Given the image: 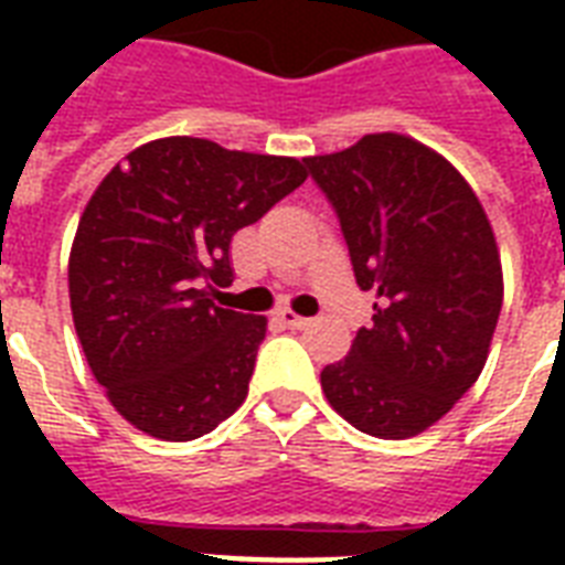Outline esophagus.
I'll return each mask as SVG.
<instances>
[{
    "label": "esophagus",
    "mask_w": 565,
    "mask_h": 565,
    "mask_svg": "<svg viewBox=\"0 0 565 565\" xmlns=\"http://www.w3.org/2000/svg\"><path fill=\"white\" fill-rule=\"evenodd\" d=\"M278 319H281V326L284 328H290V331H301V328L308 326L310 319H305V317H299V313H292V310H278Z\"/></svg>",
    "instance_id": "esophagus-1"
}]
</instances>
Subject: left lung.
Segmentation results:
<instances>
[{
  "label": "left lung",
  "mask_w": 565,
  "mask_h": 565,
  "mask_svg": "<svg viewBox=\"0 0 565 565\" xmlns=\"http://www.w3.org/2000/svg\"><path fill=\"white\" fill-rule=\"evenodd\" d=\"M305 163L334 207L354 281L377 296L349 358L319 375L326 398L363 434L413 437L487 363L501 313L490 220L463 175L411 137L366 135Z\"/></svg>",
  "instance_id": "left-lung-1"
}]
</instances>
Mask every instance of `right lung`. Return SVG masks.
Instances as JSON below:
<instances>
[{
  "label": "right lung",
  "mask_w": 565,
  "mask_h": 565,
  "mask_svg": "<svg viewBox=\"0 0 565 565\" xmlns=\"http://www.w3.org/2000/svg\"><path fill=\"white\" fill-rule=\"evenodd\" d=\"M308 179L296 158L152 140L105 175L70 255L75 334L110 404L188 443L237 411L266 319L216 305L231 239Z\"/></svg>",
  "instance_id": "1"
}]
</instances>
